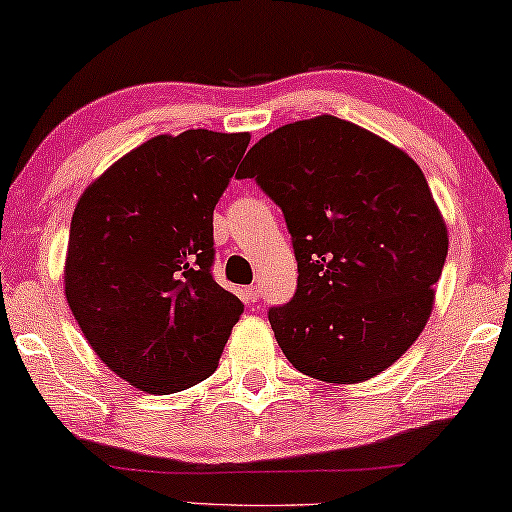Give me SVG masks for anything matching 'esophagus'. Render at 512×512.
<instances>
[{
  "label": "esophagus",
  "instance_id": "1",
  "mask_svg": "<svg viewBox=\"0 0 512 512\" xmlns=\"http://www.w3.org/2000/svg\"><path fill=\"white\" fill-rule=\"evenodd\" d=\"M246 299H248L250 303H255V301L259 299V287H257V285H253V287H248V289H246Z\"/></svg>",
  "mask_w": 512,
  "mask_h": 512
}]
</instances>
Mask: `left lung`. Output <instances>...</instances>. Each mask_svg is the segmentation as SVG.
Masks as SVG:
<instances>
[{"mask_svg":"<svg viewBox=\"0 0 512 512\" xmlns=\"http://www.w3.org/2000/svg\"><path fill=\"white\" fill-rule=\"evenodd\" d=\"M243 163L236 177L282 209L299 266L292 299L269 310L282 354L331 384L379 375L425 329L448 255L421 167L331 114L269 133Z\"/></svg>","mask_w":512,"mask_h":512,"instance_id":"left-lung-1","label":"left lung"}]
</instances>
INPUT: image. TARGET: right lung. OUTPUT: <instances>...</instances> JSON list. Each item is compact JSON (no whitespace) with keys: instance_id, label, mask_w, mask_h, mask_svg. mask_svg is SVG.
<instances>
[{"instance_id":"obj_1","label":"right lung","mask_w":512,"mask_h":512,"mask_svg":"<svg viewBox=\"0 0 512 512\" xmlns=\"http://www.w3.org/2000/svg\"><path fill=\"white\" fill-rule=\"evenodd\" d=\"M248 133L158 135L82 193L66 253V301L98 358L147 393L218 368L243 303L213 280V209Z\"/></svg>"}]
</instances>
